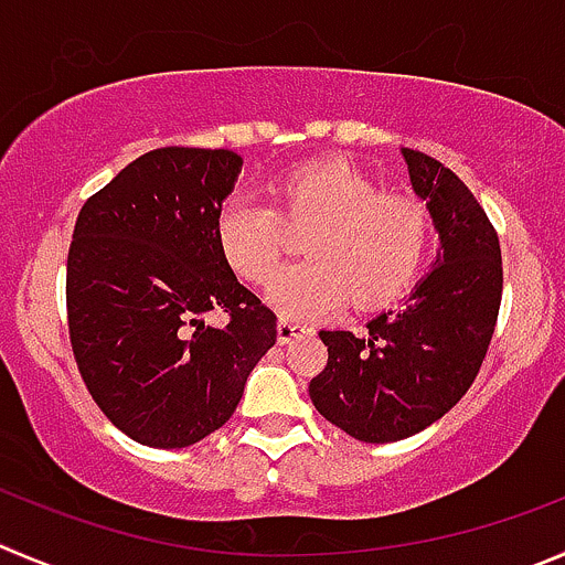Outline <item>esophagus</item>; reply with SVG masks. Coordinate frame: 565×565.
<instances>
[{
  "label": "esophagus",
  "instance_id": "1",
  "mask_svg": "<svg viewBox=\"0 0 565 565\" xmlns=\"http://www.w3.org/2000/svg\"><path fill=\"white\" fill-rule=\"evenodd\" d=\"M310 327L308 324H299V321H291V319H279L277 321V341L279 343H291L297 341V338H305L310 335Z\"/></svg>",
  "mask_w": 565,
  "mask_h": 565
}]
</instances>
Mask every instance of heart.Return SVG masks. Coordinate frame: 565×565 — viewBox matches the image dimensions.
I'll use <instances>...</instances> for the list:
<instances>
[{
  "mask_svg": "<svg viewBox=\"0 0 565 565\" xmlns=\"http://www.w3.org/2000/svg\"><path fill=\"white\" fill-rule=\"evenodd\" d=\"M279 207L233 193L216 213V246L227 266L263 282L285 248V222L313 223L305 264L284 267L266 302L286 319H324L347 308H377L411 288L429 249V216L416 199L383 188L347 160H310L277 182Z\"/></svg>",
  "mask_w": 565,
  "mask_h": 565,
  "instance_id": "b5f03b06",
  "label": "heart"
}]
</instances>
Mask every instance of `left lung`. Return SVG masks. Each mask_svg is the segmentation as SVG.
I'll list each match as a JSON object with an SVG mask.
<instances>
[{"label":"left lung","mask_w":565,"mask_h":565,"mask_svg":"<svg viewBox=\"0 0 565 565\" xmlns=\"http://www.w3.org/2000/svg\"><path fill=\"white\" fill-rule=\"evenodd\" d=\"M402 158L440 252L407 302L369 321L363 335L321 330L327 366L310 380L316 411L366 444L411 438L458 405L486 360L502 302L497 230L475 193L429 154L402 149Z\"/></svg>","instance_id":"1"}]
</instances>
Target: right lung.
<instances>
[{
  "mask_svg": "<svg viewBox=\"0 0 565 565\" xmlns=\"http://www.w3.org/2000/svg\"><path fill=\"white\" fill-rule=\"evenodd\" d=\"M244 158L163 147L88 199L66 268L68 335L90 396L125 435L191 447L230 422L277 341V316L216 246V213ZM222 307L227 328L204 324Z\"/></svg>",
  "mask_w": 565,
  "mask_h": 565,
  "instance_id": "obj_1",
  "label": "right lung"
}]
</instances>
